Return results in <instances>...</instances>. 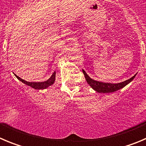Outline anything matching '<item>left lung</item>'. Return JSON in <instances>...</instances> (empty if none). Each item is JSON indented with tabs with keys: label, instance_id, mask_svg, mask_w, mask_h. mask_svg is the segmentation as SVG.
I'll use <instances>...</instances> for the list:
<instances>
[{
	"label": "left lung",
	"instance_id": "left-lung-1",
	"mask_svg": "<svg viewBox=\"0 0 146 146\" xmlns=\"http://www.w3.org/2000/svg\"><path fill=\"white\" fill-rule=\"evenodd\" d=\"M83 73H84L85 78L86 80L87 83L89 84V86L93 88L94 91L97 92L98 93H112V92H116L117 90L121 89V88H124L126 85L130 84L135 77L136 75L130 78V79L126 80V81H123V82L118 83V84H110V83H104L100 82V81H95V80L92 79L89 76L87 75L85 70H83Z\"/></svg>",
	"mask_w": 146,
	"mask_h": 146
}]
</instances>
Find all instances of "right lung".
I'll return each mask as SVG.
<instances>
[{
  "instance_id": "1",
  "label": "right lung",
  "mask_w": 146,
  "mask_h": 146,
  "mask_svg": "<svg viewBox=\"0 0 146 146\" xmlns=\"http://www.w3.org/2000/svg\"><path fill=\"white\" fill-rule=\"evenodd\" d=\"M55 74H56V73H55V71H54V73H52V75L51 76V77H50L48 80H47V81H43V82H29V81H26L25 80L21 78L20 77L16 76V74L14 75L20 81H21L22 83H24V84L29 86H31L32 88H35V89L39 90V89H44V88H47V87L52 85V84L54 83V81H55Z\"/></svg>"
}]
</instances>
